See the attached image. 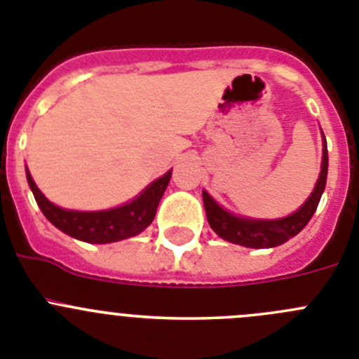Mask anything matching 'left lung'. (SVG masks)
<instances>
[{
    "label": "left lung",
    "instance_id": "obj_1",
    "mask_svg": "<svg viewBox=\"0 0 359 359\" xmlns=\"http://www.w3.org/2000/svg\"><path fill=\"white\" fill-rule=\"evenodd\" d=\"M323 156H322V170H320L318 182L311 192L309 198L306 199L302 207L293 212L287 217L282 219H252L241 217V215L230 214L223 207H219L217 203L210 198L207 190H203V203H205V212H207L208 224L212 230L217 233L221 239L228 243L241 244L246 248H275L280 246L291 237L304 230L309 219L316 212L320 198L325 190V182H327V142L323 138Z\"/></svg>",
    "mask_w": 359,
    "mask_h": 359
}]
</instances>
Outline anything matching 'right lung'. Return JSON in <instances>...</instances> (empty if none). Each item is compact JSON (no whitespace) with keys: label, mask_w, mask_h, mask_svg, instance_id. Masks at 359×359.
Segmentation results:
<instances>
[{"label":"right lung","mask_w":359,"mask_h":359,"mask_svg":"<svg viewBox=\"0 0 359 359\" xmlns=\"http://www.w3.org/2000/svg\"><path fill=\"white\" fill-rule=\"evenodd\" d=\"M170 174L172 170L158 177L156 182H152L140 196H136L133 201L126 203L122 207L98 212L66 210V208L57 207L44 198L43 192L37 189L28 169L27 180L41 212L53 226L68 233L69 237L84 241V243L107 244L138 236L152 223V219L156 215L158 203L170 182Z\"/></svg>","instance_id":"right-lung-1"}]
</instances>
